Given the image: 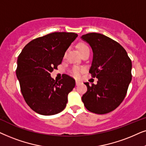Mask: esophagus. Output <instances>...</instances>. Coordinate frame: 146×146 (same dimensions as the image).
Returning a JSON list of instances; mask_svg holds the SVG:
<instances>
[{"instance_id":"34e87169","label":"esophagus","mask_w":146,"mask_h":146,"mask_svg":"<svg viewBox=\"0 0 146 146\" xmlns=\"http://www.w3.org/2000/svg\"><path fill=\"white\" fill-rule=\"evenodd\" d=\"M75 83H76V85L77 86H78V85H79L81 84V82L79 81H77V80H76V81H75Z\"/></svg>"}]
</instances>
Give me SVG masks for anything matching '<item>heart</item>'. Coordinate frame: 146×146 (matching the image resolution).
<instances>
[{"instance_id":"1","label":"heart","mask_w":146,"mask_h":146,"mask_svg":"<svg viewBox=\"0 0 146 146\" xmlns=\"http://www.w3.org/2000/svg\"><path fill=\"white\" fill-rule=\"evenodd\" d=\"M77 49L79 50V53H81V55H82L87 50H89V46L84 43H79L77 44ZM81 72H82V69H80L79 67H75L73 68L72 70V74L74 75L75 77H79L80 76Z\"/></svg>"}]
</instances>
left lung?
<instances>
[{
	"mask_svg": "<svg viewBox=\"0 0 146 146\" xmlns=\"http://www.w3.org/2000/svg\"><path fill=\"white\" fill-rule=\"evenodd\" d=\"M81 38L92 48L89 73L98 79L91 86L85 83L87 91L81 98L82 102L89 111L108 113L125 98L131 81V61L121 44L104 35L91 33Z\"/></svg>",
	"mask_w": 146,
	"mask_h": 146,
	"instance_id": "1",
	"label": "left lung"
}]
</instances>
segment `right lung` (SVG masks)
Returning a JSON list of instances; mask_svg holds the SVG:
<instances>
[{
    "label": "right lung",
    "instance_id": "obj_1",
    "mask_svg": "<svg viewBox=\"0 0 146 146\" xmlns=\"http://www.w3.org/2000/svg\"><path fill=\"white\" fill-rule=\"evenodd\" d=\"M77 36L66 32L48 34L29 42L19 55L16 74L21 93L27 105L37 113L52 115L65 108L75 81L67 75L55 81L50 73L61 63Z\"/></svg>",
    "mask_w": 146,
    "mask_h": 146
}]
</instances>
